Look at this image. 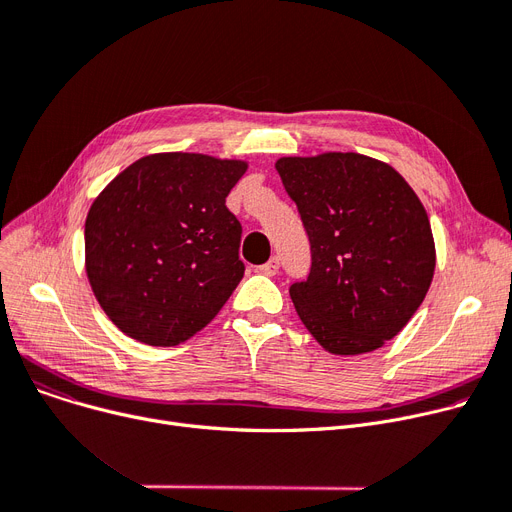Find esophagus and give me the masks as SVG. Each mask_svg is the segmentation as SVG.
Returning <instances> with one entry per match:
<instances>
[{"label": "esophagus", "mask_w": 512, "mask_h": 512, "mask_svg": "<svg viewBox=\"0 0 512 512\" xmlns=\"http://www.w3.org/2000/svg\"><path fill=\"white\" fill-rule=\"evenodd\" d=\"M278 270H280V261H278L276 257L270 259L267 263H263V265L259 267V272H261L263 276H276Z\"/></svg>", "instance_id": "esophagus-1"}]
</instances>
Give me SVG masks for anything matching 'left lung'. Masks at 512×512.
<instances>
[{
	"instance_id": "obj_1",
	"label": "left lung",
	"mask_w": 512,
	"mask_h": 512,
	"mask_svg": "<svg viewBox=\"0 0 512 512\" xmlns=\"http://www.w3.org/2000/svg\"><path fill=\"white\" fill-rule=\"evenodd\" d=\"M276 170L311 242V272L290 299L324 351H378L409 324L436 270L427 211L386 161L328 151Z\"/></svg>"
}]
</instances>
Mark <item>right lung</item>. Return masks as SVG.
I'll return each instance as SVG.
<instances>
[{
    "mask_svg": "<svg viewBox=\"0 0 512 512\" xmlns=\"http://www.w3.org/2000/svg\"><path fill=\"white\" fill-rule=\"evenodd\" d=\"M245 159L151 153L91 203L85 270L97 303L126 336L176 346L220 313L245 265L226 207Z\"/></svg>",
    "mask_w": 512,
    "mask_h": 512,
    "instance_id": "1",
    "label": "right lung"
}]
</instances>
